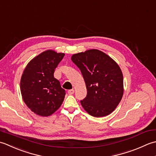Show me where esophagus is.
Wrapping results in <instances>:
<instances>
[{"mask_svg": "<svg viewBox=\"0 0 156 156\" xmlns=\"http://www.w3.org/2000/svg\"><path fill=\"white\" fill-rule=\"evenodd\" d=\"M74 92H75L74 90H73V89H72V90H70L68 91V94L69 95H72V94H74Z\"/></svg>", "mask_w": 156, "mask_h": 156, "instance_id": "obj_1", "label": "esophagus"}]
</instances>
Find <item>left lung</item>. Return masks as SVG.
<instances>
[{
  "instance_id": "obj_1",
  "label": "left lung",
  "mask_w": 156,
  "mask_h": 156,
  "mask_svg": "<svg viewBox=\"0 0 156 156\" xmlns=\"http://www.w3.org/2000/svg\"><path fill=\"white\" fill-rule=\"evenodd\" d=\"M80 69L86 85L87 96L81 100L86 112L94 117L108 115L123 96V76L118 64L106 54L88 50L71 56Z\"/></svg>"
}]
</instances>
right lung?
Here are the masks:
<instances>
[{
  "label": "right lung",
  "mask_w": 156,
  "mask_h": 156,
  "mask_svg": "<svg viewBox=\"0 0 156 156\" xmlns=\"http://www.w3.org/2000/svg\"><path fill=\"white\" fill-rule=\"evenodd\" d=\"M65 56L48 50L28 63L21 76L20 89L27 107L41 116H48L61 106L65 90L54 77L55 70Z\"/></svg>",
  "instance_id": "add662e5"
}]
</instances>
